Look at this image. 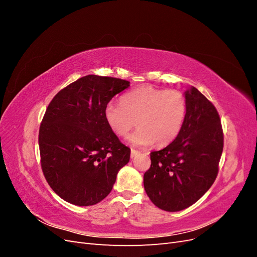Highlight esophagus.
<instances>
[{"label": "esophagus", "instance_id": "obj_1", "mask_svg": "<svg viewBox=\"0 0 257 257\" xmlns=\"http://www.w3.org/2000/svg\"><path fill=\"white\" fill-rule=\"evenodd\" d=\"M139 153V151H137V150H135V149H132L131 150V158H134L135 155H137Z\"/></svg>", "mask_w": 257, "mask_h": 257}]
</instances>
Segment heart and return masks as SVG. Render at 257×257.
Segmentation results:
<instances>
[{"mask_svg":"<svg viewBox=\"0 0 257 257\" xmlns=\"http://www.w3.org/2000/svg\"><path fill=\"white\" fill-rule=\"evenodd\" d=\"M121 104L109 102L105 107V121L118 137L130 136L134 146L158 147L172 144L180 134L188 112L186 97L181 91L162 90L151 85H141L125 93Z\"/></svg>","mask_w":257,"mask_h":257,"instance_id":"1","label":"heart"}]
</instances>
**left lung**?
I'll use <instances>...</instances> for the list:
<instances>
[{"label": "left lung", "mask_w": 257, "mask_h": 257, "mask_svg": "<svg viewBox=\"0 0 257 257\" xmlns=\"http://www.w3.org/2000/svg\"><path fill=\"white\" fill-rule=\"evenodd\" d=\"M188 112L180 134L160 151L150 153L144 175L147 195L165 211H180L195 204L219 173L224 135L214 105L196 89L185 93Z\"/></svg>", "instance_id": "8db88e82"}]
</instances>
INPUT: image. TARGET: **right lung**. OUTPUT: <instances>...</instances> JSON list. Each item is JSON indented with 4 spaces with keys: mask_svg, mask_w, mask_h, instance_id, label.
<instances>
[{
    "mask_svg": "<svg viewBox=\"0 0 257 257\" xmlns=\"http://www.w3.org/2000/svg\"><path fill=\"white\" fill-rule=\"evenodd\" d=\"M130 81L88 75L60 90L38 134L41 166L50 188L67 203L92 206L112 190L131 149L105 121V107Z\"/></svg>",
    "mask_w": 257,
    "mask_h": 257,
    "instance_id": "1",
    "label": "right lung"
}]
</instances>
